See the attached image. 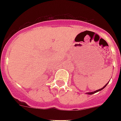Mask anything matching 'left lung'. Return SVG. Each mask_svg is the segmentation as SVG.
Segmentation results:
<instances>
[{"label": "left lung", "mask_w": 121, "mask_h": 121, "mask_svg": "<svg viewBox=\"0 0 121 121\" xmlns=\"http://www.w3.org/2000/svg\"><path fill=\"white\" fill-rule=\"evenodd\" d=\"M108 83H109V82L107 83H106V84H105V85H104V86L103 87H102V88H100V89H99V90H95V91H94V92H86V94H88V95H92V94H95V93H96V92H99V91H100V90H103L104 88H105V86H107V85L108 84Z\"/></svg>", "instance_id": "left-lung-1"}]
</instances>
